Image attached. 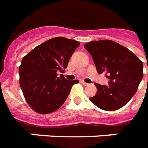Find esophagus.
I'll list each match as a JSON object with an SVG mask.
<instances>
[{
	"mask_svg": "<svg viewBox=\"0 0 148 148\" xmlns=\"http://www.w3.org/2000/svg\"><path fill=\"white\" fill-rule=\"evenodd\" d=\"M81 84H83V85H84V86H88V85H89V84L86 83V82H84V81H81Z\"/></svg>",
	"mask_w": 148,
	"mask_h": 148,
	"instance_id": "34e87169",
	"label": "esophagus"
}]
</instances>
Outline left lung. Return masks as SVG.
Wrapping results in <instances>:
<instances>
[{
  "mask_svg": "<svg viewBox=\"0 0 148 148\" xmlns=\"http://www.w3.org/2000/svg\"><path fill=\"white\" fill-rule=\"evenodd\" d=\"M99 74L106 72L109 85L95 84L97 94L90 98L104 110L124 107L138 90L143 78V63L130 50L110 40H93L84 45ZM148 70V65H147Z\"/></svg>",
  "mask_w": 148,
  "mask_h": 148,
  "instance_id": "8db88e82",
  "label": "left lung"
}]
</instances>
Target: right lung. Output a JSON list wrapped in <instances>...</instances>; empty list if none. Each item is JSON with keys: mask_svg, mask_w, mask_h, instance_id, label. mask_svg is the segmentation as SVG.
Here are the masks:
<instances>
[{"mask_svg": "<svg viewBox=\"0 0 148 148\" xmlns=\"http://www.w3.org/2000/svg\"><path fill=\"white\" fill-rule=\"evenodd\" d=\"M78 41L58 37L45 41L24 56L19 67L20 86L25 100L34 111L49 114L64 103L72 86L63 74Z\"/></svg>", "mask_w": 148, "mask_h": 148, "instance_id": "right-lung-1", "label": "right lung"}]
</instances>
